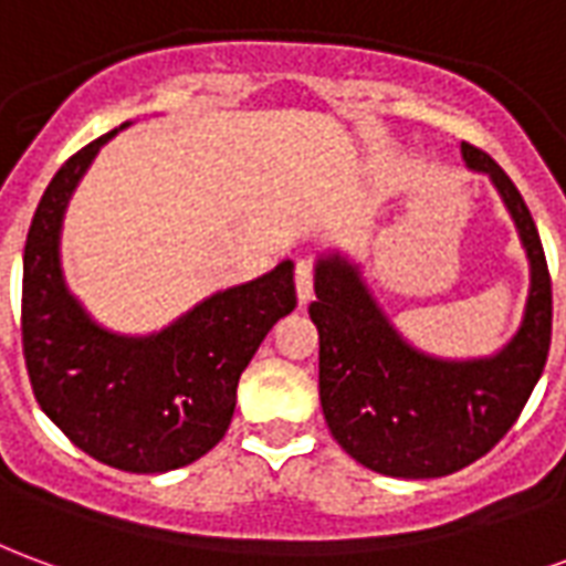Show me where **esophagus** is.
I'll return each instance as SVG.
<instances>
[{"instance_id": "34e87169", "label": "esophagus", "mask_w": 566, "mask_h": 566, "mask_svg": "<svg viewBox=\"0 0 566 566\" xmlns=\"http://www.w3.org/2000/svg\"><path fill=\"white\" fill-rule=\"evenodd\" d=\"M296 296H300L303 305L315 296V270H312V261L296 263Z\"/></svg>"}]
</instances>
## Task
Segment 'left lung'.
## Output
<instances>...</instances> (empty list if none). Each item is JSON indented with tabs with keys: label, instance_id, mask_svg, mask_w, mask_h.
<instances>
[{
	"label": "left lung",
	"instance_id": "8db88e82",
	"mask_svg": "<svg viewBox=\"0 0 566 566\" xmlns=\"http://www.w3.org/2000/svg\"><path fill=\"white\" fill-rule=\"evenodd\" d=\"M513 219L528 258V296L516 333L483 357H438L389 321L359 263L338 249L315 261L308 315L321 336V408L329 432L368 471L432 480L462 471L495 447L537 387L552 336V284L539 233L504 170L462 144Z\"/></svg>",
	"mask_w": 566,
	"mask_h": 566
}]
</instances>
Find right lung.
<instances>
[{
  "mask_svg": "<svg viewBox=\"0 0 566 566\" xmlns=\"http://www.w3.org/2000/svg\"><path fill=\"white\" fill-rule=\"evenodd\" d=\"M123 123L50 179L23 251V354L41 411L92 459L165 474L224 438L237 384L275 321L296 305L294 261L203 296L155 333L98 324L62 270V224L74 191Z\"/></svg>",
  "mask_w": 566,
  "mask_h": 566,
  "instance_id": "obj_1",
  "label": "right lung"
}]
</instances>
